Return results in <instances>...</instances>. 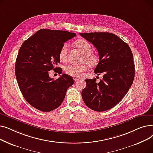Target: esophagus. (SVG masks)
Masks as SVG:
<instances>
[{
	"instance_id": "34e87169",
	"label": "esophagus",
	"mask_w": 153,
	"mask_h": 153,
	"mask_svg": "<svg viewBox=\"0 0 153 153\" xmlns=\"http://www.w3.org/2000/svg\"><path fill=\"white\" fill-rule=\"evenodd\" d=\"M74 81H75V82H77V81H79V79H77V78H74Z\"/></svg>"
}]
</instances>
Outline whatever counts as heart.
<instances>
[{
	"instance_id": "b5f03b06",
	"label": "heart",
	"mask_w": 153,
	"mask_h": 153,
	"mask_svg": "<svg viewBox=\"0 0 153 153\" xmlns=\"http://www.w3.org/2000/svg\"><path fill=\"white\" fill-rule=\"evenodd\" d=\"M74 45L83 54L81 60V62L83 64L78 66L68 64L64 69L68 75L74 77H79L81 76L82 72L87 69L88 66L91 68L97 66L99 59L97 54L92 52V46L87 40L83 39H78L74 42ZM68 53V45L64 44L61 47L59 53V58L61 61H65L66 60Z\"/></svg>"
}]
</instances>
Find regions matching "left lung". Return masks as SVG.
Returning <instances> with one entry per match:
<instances>
[{
	"label": "left lung",
	"instance_id": "left-lung-1",
	"mask_svg": "<svg viewBox=\"0 0 153 153\" xmlns=\"http://www.w3.org/2000/svg\"><path fill=\"white\" fill-rule=\"evenodd\" d=\"M97 48L99 62L94 72L102 74L96 79H85L82 91L85 105L97 111L114 107L130 89L134 77V64L130 46L115 34L108 32L79 33Z\"/></svg>",
	"mask_w": 153,
	"mask_h": 153
}]
</instances>
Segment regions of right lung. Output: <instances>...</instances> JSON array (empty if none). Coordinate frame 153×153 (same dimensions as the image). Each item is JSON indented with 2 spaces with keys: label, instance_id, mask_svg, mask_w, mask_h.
<instances>
[{
  "label": "right lung",
  "instance_id": "add662e5",
  "mask_svg": "<svg viewBox=\"0 0 153 153\" xmlns=\"http://www.w3.org/2000/svg\"><path fill=\"white\" fill-rule=\"evenodd\" d=\"M76 36L67 31L42 29L22 45L15 62V76L23 97L32 107L51 111L63 102L74 80L66 74L54 80L48 71L62 73L61 68H55L60 63L59 51L64 43Z\"/></svg>",
  "mask_w": 153,
  "mask_h": 153
}]
</instances>
